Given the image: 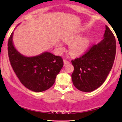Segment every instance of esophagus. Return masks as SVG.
I'll return each mask as SVG.
<instances>
[{
  "mask_svg": "<svg viewBox=\"0 0 122 122\" xmlns=\"http://www.w3.org/2000/svg\"><path fill=\"white\" fill-rule=\"evenodd\" d=\"M69 63H70L69 61H66V60H64V65H66V64H69Z\"/></svg>",
  "mask_w": 122,
  "mask_h": 122,
  "instance_id": "obj_1",
  "label": "esophagus"
}]
</instances>
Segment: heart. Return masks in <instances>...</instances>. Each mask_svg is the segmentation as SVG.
I'll return each instance as SVG.
<instances>
[{"label": "heart", "instance_id": "obj_1", "mask_svg": "<svg viewBox=\"0 0 122 122\" xmlns=\"http://www.w3.org/2000/svg\"><path fill=\"white\" fill-rule=\"evenodd\" d=\"M79 34L68 35L63 38V40L67 43H70L69 52L73 56H79L87 49L89 44V40L86 37L80 38ZM58 49L61 51L64 49L62 43L58 42L57 44Z\"/></svg>", "mask_w": 122, "mask_h": 122}]
</instances>
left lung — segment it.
<instances>
[{
  "instance_id": "8db88e82",
  "label": "left lung",
  "mask_w": 122,
  "mask_h": 122,
  "mask_svg": "<svg viewBox=\"0 0 122 122\" xmlns=\"http://www.w3.org/2000/svg\"><path fill=\"white\" fill-rule=\"evenodd\" d=\"M116 41L107 26L103 39L84 55L72 60L73 85L81 91L92 92L104 83L112 68L116 54Z\"/></svg>"
}]
</instances>
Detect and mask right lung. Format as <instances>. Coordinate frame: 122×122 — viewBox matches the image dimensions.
<instances>
[{"instance_id":"1","label":"right lung","mask_w":122,"mask_h":122,"mask_svg":"<svg viewBox=\"0 0 122 122\" xmlns=\"http://www.w3.org/2000/svg\"><path fill=\"white\" fill-rule=\"evenodd\" d=\"M13 34L12 32L8 42V57L20 82L36 92L48 89L54 84L57 75L63 67L62 58L48 51L36 56H25L14 45Z\"/></svg>"}]
</instances>
